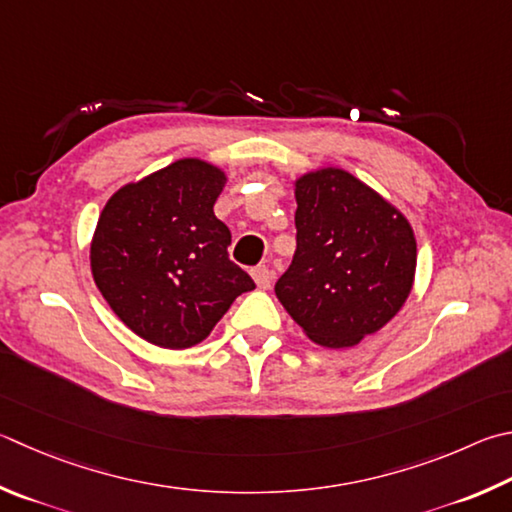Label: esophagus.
Listing matches in <instances>:
<instances>
[{
    "instance_id": "esophagus-1",
    "label": "esophagus",
    "mask_w": 512,
    "mask_h": 512,
    "mask_svg": "<svg viewBox=\"0 0 512 512\" xmlns=\"http://www.w3.org/2000/svg\"><path fill=\"white\" fill-rule=\"evenodd\" d=\"M253 280H255L257 288H262V291H266V288H271L273 273L268 271L266 266H257V268H253Z\"/></svg>"
}]
</instances>
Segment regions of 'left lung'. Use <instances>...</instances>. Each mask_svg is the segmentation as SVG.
<instances>
[{
	"instance_id": "8db88e82",
	"label": "left lung",
	"mask_w": 512,
	"mask_h": 512,
	"mask_svg": "<svg viewBox=\"0 0 512 512\" xmlns=\"http://www.w3.org/2000/svg\"><path fill=\"white\" fill-rule=\"evenodd\" d=\"M297 248L275 295L306 338L347 349L403 309L416 275L412 224L336 165L293 181Z\"/></svg>"
}]
</instances>
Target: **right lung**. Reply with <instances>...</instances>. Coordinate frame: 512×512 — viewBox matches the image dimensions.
Instances as JSON below:
<instances>
[{"label": "right lung", "instance_id": "1", "mask_svg": "<svg viewBox=\"0 0 512 512\" xmlns=\"http://www.w3.org/2000/svg\"><path fill=\"white\" fill-rule=\"evenodd\" d=\"M226 183L219 165L190 156L125 183L100 212L91 275L120 322L150 345H199L255 288L228 259L230 230L215 217Z\"/></svg>", "mask_w": 512, "mask_h": 512}]
</instances>
